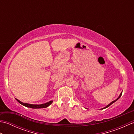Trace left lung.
Masks as SVG:
<instances>
[{
    "instance_id": "1",
    "label": "left lung",
    "mask_w": 134,
    "mask_h": 134,
    "mask_svg": "<svg viewBox=\"0 0 134 134\" xmlns=\"http://www.w3.org/2000/svg\"><path fill=\"white\" fill-rule=\"evenodd\" d=\"M121 94H122V92H121V93H120V96H119V97H118V98L117 99H115V101H112V102H110V104H109V105H108L107 107H105V108H102V109H105V108H108V107H109L110 106V105H112V104L113 103H114V102H116V101H117V100H118V99H119V98H120V97L121 96Z\"/></svg>"
}]
</instances>
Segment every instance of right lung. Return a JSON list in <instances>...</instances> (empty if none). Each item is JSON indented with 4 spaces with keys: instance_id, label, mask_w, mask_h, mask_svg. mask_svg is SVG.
Here are the masks:
<instances>
[{
    "instance_id": "1",
    "label": "right lung",
    "mask_w": 134,
    "mask_h": 134,
    "mask_svg": "<svg viewBox=\"0 0 134 134\" xmlns=\"http://www.w3.org/2000/svg\"><path fill=\"white\" fill-rule=\"evenodd\" d=\"M16 100L18 101L19 103H20L22 105H23L24 106L26 107H29V108H34V109H36V108H47L48 106L52 103V101H50L49 102H47L45 104H40V105H33V104H27V103H24L21 101H20L19 100H18V99H16Z\"/></svg>"
}]
</instances>
